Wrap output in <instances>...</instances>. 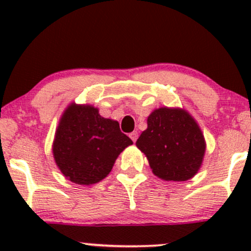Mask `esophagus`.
<instances>
[{"label": "esophagus", "instance_id": "34e87169", "mask_svg": "<svg viewBox=\"0 0 251 251\" xmlns=\"http://www.w3.org/2000/svg\"><path fill=\"white\" fill-rule=\"evenodd\" d=\"M129 138L132 139V142L135 143V142H137V139H138V133H137V132H132V133H129Z\"/></svg>", "mask_w": 251, "mask_h": 251}]
</instances>
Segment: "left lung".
Masks as SVG:
<instances>
[{
    "mask_svg": "<svg viewBox=\"0 0 251 251\" xmlns=\"http://www.w3.org/2000/svg\"><path fill=\"white\" fill-rule=\"evenodd\" d=\"M158 178L184 181L197 174L206 143L194 117L184 108L160 107L148 118V128L135 143Z\"/></svg>",
    "mask_w": 251,
    "mask_h": 251,
    "instance_id": "1",
    "label": "left lung"
}]
</instances>
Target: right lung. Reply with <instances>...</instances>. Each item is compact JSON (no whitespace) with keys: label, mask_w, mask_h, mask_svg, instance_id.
Here are the masks:
<instances>
[{"label":"right lung","mask_w":251,"mask_h":251,"mask_svg":"<svg viewBox=\"0 0 251 251\" xmlns=\"http://www.w3.org/2000/svg\"><path fill=\"white\" fill-rule=\"evenodd\" d=\"M132 144L117 120L101 117L92 105L72 102L60 118L51 149L68 180L92 185L107 177L118 155Z\"/></svg>","instance_id":"right-lung-1"}]
</instances>
